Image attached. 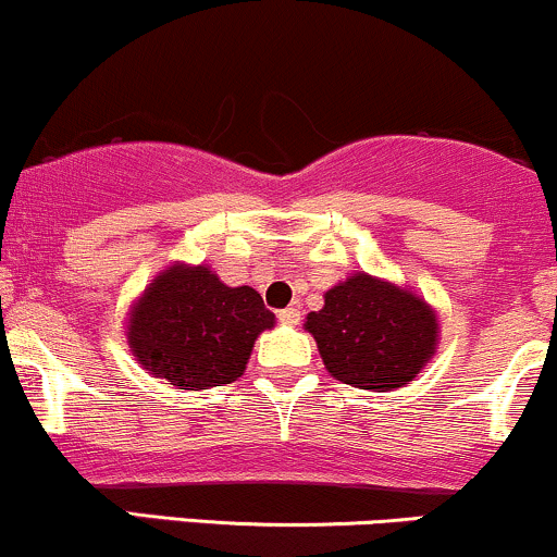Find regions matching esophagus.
<instances>
[{
    "mask_svg": "<svg viewBox=\"0 0 557 557\" xmlns=\"http://www.w3.org/2000/svg\"><path fill=\"white\" fill-rule=\"evenodd\" d=\"M280 322H285V325H298V320H301V311H298L296 307H288L280 311Z\"/></svg>",
    "mask_w": 557,
    "mask_h": 557,
    "instance_id": "34e87169",
    "label": "esophagus"
}]
</instances>
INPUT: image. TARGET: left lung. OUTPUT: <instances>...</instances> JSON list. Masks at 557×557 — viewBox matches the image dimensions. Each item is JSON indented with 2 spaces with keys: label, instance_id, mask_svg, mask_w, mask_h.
<instances>
[{
  "label": "left lung",
  "instance_id": "obj_1",
  "mask_svg": "<svg viewBox=\"0 0 557 557\" xmlns=\"http://www.w3.org/2000/svg\"><path fill=\"white\" fill-rule=\"evenodd\" d=\"M307 330L335 381L391 391L425 368L438 325L423 298L362 272L325 293V307L311 311Z\"/></svg>",
  "mask_w": 557,
  "mask_h": 557
}]
</instances>
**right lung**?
<instances>
[{"label":"right lung","instance_id":"add662e5","mask_svg":"<svg viewBox=\"0 0 557 557\" xmlns=\"http://www.w3.org/2000/svg\"><path fill=\"white\" fill-rule=\"evenodd\" d=\"M274 314L248 285L227 288L209 267H169L132 309L129 346L152 375L185 391L232 383Z\"/></svg>","mask_w":557,"mask_h":557}]
</instances>
